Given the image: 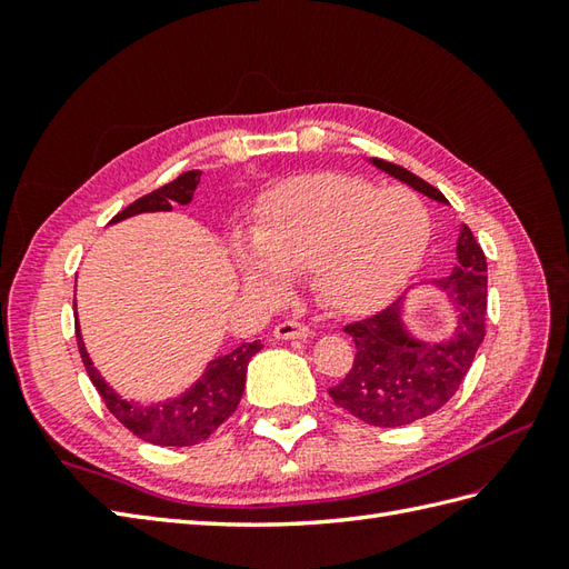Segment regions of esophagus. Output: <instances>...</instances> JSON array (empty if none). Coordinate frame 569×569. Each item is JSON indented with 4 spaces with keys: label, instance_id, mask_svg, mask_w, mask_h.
<instances>
[{
    "label": "esophagus",
    "instance_id": "34e87169",
    "mask_svg": "<svg viewBox=\"0 0 569 569\" xmlns=\"http://www.w3.org/2000/svg\"><path fill=\"white\" fill-rule=\"evenodd\" d=\"M310 335L312 332L308 325L298 322V320H283L273 328L276 340H306V337H310Z\"/></svg>",
    "mask_w": 569,
    "mask_h": 569
}]
</instances>
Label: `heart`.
I'll list each match as a JSON object with an SVG mask.
<instances>
[{
    "instance_id": "1",
    "label": "heart",
    "mask_w": 569,
    "mask_h": 569,
    "mask_svg": "<svg viewBox=\"0 0 569 569\" xmlns=\"http://www.w3.org/2000/svg\"><path fill=\"white\" fill-rule=\"evenodd\" d=\"M428 239V210L408 190L310 173L259 202L251 241L234 239V261L241 281L266 298H281L291 276L310 271L322 306L361 318L401 291Z\"/></svg>"
}]
</instances>
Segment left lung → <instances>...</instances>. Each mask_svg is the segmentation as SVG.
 I'll use <instances>...</instances> for the list:
<instances>
[{"mask_svg":"<svg viewBox=\"0 0 569 569\" xmlns=\"http://www.w3.org/2000/svg\"><path fill=\"white\" fill-rule=\"evenodd\" d=\"M369 163L422 196L450 204L438 188L406 168L381 159H369ZM420 286L442 293L452 310V332L442 340H422L408 328L406 303L416 286L379 316L345 328L352 335L357 355L330 396L347 413L373 428H401L440 410L457 393L485 342L487 257L467 224L459 229L457 263L450 276Z\"/></svg>","mask_w":569,"mask_h":569,"instance_id":"obj_1","label":"left lung"}]
</instances>
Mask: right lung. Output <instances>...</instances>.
Segmentation results:
<instances>
[{"instance_id": "add662e5", "label": "right lung", "mask_w": 569, "mask_h": 569, "mask_svg": "<svg viewBox=\"0 0 569 569\" xmlns=\"http://www.w3.org/2000/svg\"><path fill=\"white\" fill-rule=\"evenodd\" d=\"M200 171H188L183 176H178L171 183H166L163 188L149 192V196L139 198L137 202H131L129 208L112 217L110 224L129 220V217L143 212H171L176 202L190 204L200 183ZM72 310L78 312L76 300H72ZM76 335L82 365L88 369L92 386L102 396L107 408H110V413L143 442L161 447H190L202 442L204 438H210V435L237 410L241 393H244L247 367L251 357L261 349V342L257 340L232 349L229 355L214 357L200 373V379L192 381L183 393L168 398V401L147 406L137 403L134 398L119 396L112 386L104 381L98 367H94L92 357L88 355V347L82 342L80 322H76Z\"/></svg>"}]
</instances>
